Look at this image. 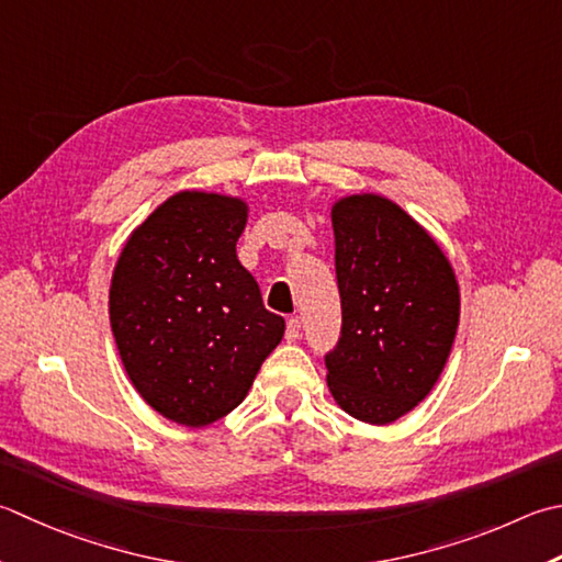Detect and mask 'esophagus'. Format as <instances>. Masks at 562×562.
Listing matches in <instances>:
<instances>
[{
	"label": "esophagus",
	"instance_id": "34e87169",
	"mask_svg": "<svg viewBox=\"0 0 562 562\" xmlns=\"http://www.w3.org/2000/svg\"><path fill=\"white\" fill-rule=\"evenodd\" d=\"M300 334H302V324H300V318H288V331H284V338H288L290 340V344H292V340H296V338H300Z\"/></svg>",
	"mask_w": 562,
	"mask_h": 562
}]
</instances>
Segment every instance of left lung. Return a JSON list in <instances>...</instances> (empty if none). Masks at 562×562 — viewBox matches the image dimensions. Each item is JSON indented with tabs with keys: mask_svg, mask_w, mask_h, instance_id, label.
I'll return each instance as SVG.
<instances>
[{
	"mask_svg": "<svg viewBox=\"0 0 562 562\" xmlns=\"http://www.w3.org/2000/svg\"><path fill=\"white\" fill-rule=\"evenodd\" d=\"M344 328L326 356L328 392L358 422L384 426L428 397L460 322V288L436 238L375 192L331 206Z\"/></svg>",
	"mask_w": 562,
	"mask_h": 562,
	"instance_id": "obj_1",
	"label": "left lung"
}]
</instances>
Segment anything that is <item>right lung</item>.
Listing matches in <instances>:
<instances>
[{
	"label": "right lung",
	"mask_w": 562,
	"mask_h": 562,
	"mask_svg": "<svg viewBox=\"0 0 562 562\" xmlns=\"http://www.w3.org/2000/svg\"><path fill=\"white\" fill-rule=\"evenodd\" d=\"M244 196L182 190L131 231L109 288V324L136 392L165 419L202 428L246 400L284 336L236 240Z\"/></svg>",
	"instance_id": "add662e5"
}]
</instances>
